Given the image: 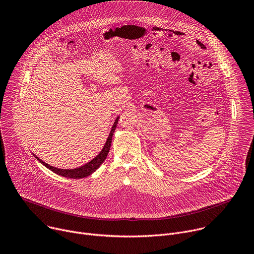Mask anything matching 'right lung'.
I'll list each match as a JSON object with an SVG mask.
<instances>
[{"instance_id":"1","label":"right lung","mask_w":254,"mask_h":254,"mask_svg":"<svg viewBox=\"0 0 254 254\" xmlns=\"http://www.w3.org/2000/svg\"><path fill=\"white\" fill-rule=\"evenodd\" d=\"M120 116H118L114 123H113V126L111 128V131L108 135V138L102 148V150H101L99 152V154L94 157L91 161H89L88 163L82 165V166H79L77 168H72V169H62V168H57V167H54V166H51L49 164H47L46 162H44L42 159H40L38 156H36L34 153L33 156L42 164L44 165L46 168H48L49 170L53 171L54 173L58 174V175H61L63 177H67V178H73V179H78V178H84V177H87L89 175H91L92 173H94L101 165H102V163L105 161L108 153H109V150H110V147H111V143H112V137H113V134L115 132V129H116V126L118 124V120H119Z\"/></svg>"}]
</instances>
